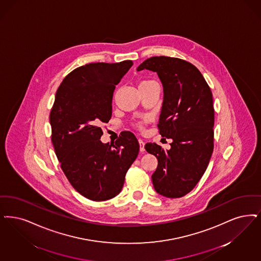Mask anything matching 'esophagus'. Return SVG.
I'll use <instances>...</instances> for the list:
<instances>
[{
    "mask_svg": "<svg viewBox=\"0 0 261 261\" xmlns=\"http://www.w3.org/2000/svg\"><path fill=\"white\" fill-rule=\"evenodd\" d=\"M139 144H140V150L143 152L145 151V142L143 140H139Z\"/></svg>",
    "mask_w": 261,
    "mask_h": 261,
    "instance_id": "obj_1",
    "label": "esophagus"
}]
</instances>
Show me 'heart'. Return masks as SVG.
<instances>
[{
	"instance_id": "1",
	"label": "heart",
	"mask_w": 261,
	"mask_h": 261,
	"mask_svg": "<svg viewBox=\"0 0 261 261\" xmlns=\"http://www.w3.org/2000/svg\"><path fill=\"white\" fill-rule=\"evenodd\" d=\"M148 82H150V81H143V82H141V83H140V84H145V83H148Z\"/></svg>"
}]
</instances>
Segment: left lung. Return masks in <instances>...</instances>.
I'll use <instances>...</instances> for the list:
<instances>
[{
	"label": "left lung",
	"instance_id": "8db88e82",
	"mask_svg": "<svg viewBox=\"0 0 261 261\" xmlns=\"http://www.w3.org/2000/svg\"><path fill=\"white\" fill-rule=\"evenodd\" d=\"M143 70L155 72L163 85L158 128L173 140L170 149L155 143L145 146L158 160L152 184L157 193L179 198L198 184L214 150L213 94L198 69L185 60L154 56L137 68Z\"/></svg>",
	"mask_w": 261,
	"mask_h": 261
}]
</instances>
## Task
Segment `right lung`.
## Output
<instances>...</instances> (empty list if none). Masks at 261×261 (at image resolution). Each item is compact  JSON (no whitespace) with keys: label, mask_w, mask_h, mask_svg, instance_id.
I'll return each mask as SVG.
<instances>
[{"label":"right lung","mask_w":261,"mask_h":261,"mask_svg":"<svg viewBox=\"0 0 261 261\" xmlns=\"http://www.w3.org/2000/svg\"><path fill=\"white\" fill-rule=\"evenodd\" d=\"M133 62L91 63L74 69L57 89L49 115L51 141L64 174L73 188L93 201L116 196L138 156L135 135L121 132L104 144L100 125L112 117L115 85Z\"/></svg>","instance_id":"add662e5"}]
</instances>
